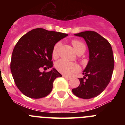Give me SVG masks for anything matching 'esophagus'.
Wrapping results in <instances>:
<instances>
[{"label": "esophagus", "instance_id": "obj_1", "mask_svg": "<svg viewBox=\"0 0 125 125\" xmlns=\"http://www.w3.org/2000/svg\"><path fill=\"white\" fill-rule=\"evenodd\" d=\"M63 77L65 78V79H68V80H69V79H71V78L70 76H65V75H63Z\"/></svg>", "mask_w": 125, "mask_h": 125}]
</instances>
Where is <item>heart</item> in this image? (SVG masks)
Instances as JSON below:
<instances>
[{"label": "heart", "instance_id": "b5f03b06", "mask_svg": "<svg viewBox=\"0 0 125 125\" xmlns=\"http://www.w3.org/2000/svg\"><path fill=\"white\" fill-rule=\"evenodd\" d=\"M72 44L74 47V49L77 53L81 51H85L86 49L85 45L82 42L79 41H73ZM59 46H60V42H57L53 47L52 52V55L53 57H56L57 56ZM55 66L59 73L64 75H67V76L71 75L79 70V67L77 64L68 61L64 59H60L57 61Z\"/></svg>", "mask_w": 125, "mask_h": 125}]
</instances>
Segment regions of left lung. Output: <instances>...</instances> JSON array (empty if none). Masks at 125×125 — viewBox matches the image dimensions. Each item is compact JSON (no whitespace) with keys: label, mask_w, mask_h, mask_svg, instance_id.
<instances>
[{"label":"left lung","mask_w":125,"mask_h":125,"mask_svg":"<svg viewBox=\"0 0 125 125\" xmlns=\"http://www.w3.org/2000/svg\"><path fill=\"white\" fill-rule=\"evenodd\" d=\"M74 36L81 37L87 44L89 61L79 78V86L72 89L74 95L83 99H91L105 89L111 80L114 69V57L109 42L94 31L81 32Z\"/></svg>","instance_id":"obj_1"}]
</instances>
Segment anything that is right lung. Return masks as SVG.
<instances>
[{"mask_svg": "<svg viewBox=\"0 0 125 125\" xmlns=\"http://www.w3.org/2000/svg\"><path fill=\"white\" fill-rule=\"evenodd\" d=\"M68 36L37 28L21 37L13 50L10 70L15 84L24 95L38 99L51 92L54 81L62 75L54 68L47 73L40 69L52 67L53 47Z\"/></svg>", "mask_w": 125, "mask_h": 125, "instance_id": "right-lung-1", "label": "right lung"}]
</instances>
